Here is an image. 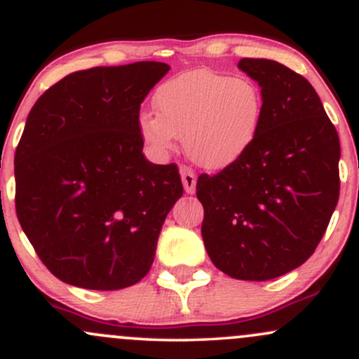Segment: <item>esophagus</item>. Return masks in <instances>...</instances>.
I'll return each mask as SVG.
<instances>
[{"instance_id": "esophagus-1", "label": "esophagus", "mask_w": 359, "mask_h": 359, "mask_svg": "<svg viewBox=\"0 0 359 359\" xmlns=\"http://www.w3.org/2000/svg\"><path fill=\"white\" fill-rule=\"evenodd\" d=\"M180 177H182L184 189H186L187 194H194L196 192V173L192 172V168H189L187 165H182L180 167Z\"/></svg>"}]
</instances>
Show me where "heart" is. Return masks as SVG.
I'll return each mask as SVG.
<instances>
[{
	"label": "heart",
	"mask_w": 359,
	"mask_h": 359,
	"mask_svg": "<svg viewBox=\"0 0 359 359\" xmlns=\"http://www.w3.org/2000/svg\"><path fill=\"white\" fill-rule=\"evenodd\" d=\"M156 117L143 114L140 135L165 156L184 137L189 158L208 170L230 167L252 147L264 114L261 86L245 76L194 69L170 78L153 97Z\"/></svg>",
	"instance_id": "obj_1"
}]
</instances>
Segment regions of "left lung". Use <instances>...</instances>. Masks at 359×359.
Returning a JSON list of instances; mask_svg holds the SVG:
<instances>
[{
    "instance_id": "8db88e82",
    "label": "left lung",
    "mask_w": 359,
    "mask_h": 359,
    "mask_svg": "<svg viewBox=\"0 0 359 359\" xmlns=\"http://www.w3.org/2000/svg\"><path fill=\"white\" fill-rule=\"evenodd\" d=\"M238 68L264 95L261 129L235 163L201 173L208 255L224 274L267 281L317 249L339 199V136L306 78L271 59Z\"/></svg>"
}]
</instances>
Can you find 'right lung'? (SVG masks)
<instances>
[{"mask_svg": "<svg viewBox=\"0 0 359 359\" xmlns=\"http://www.w3.org/2000/svg\"><path fill=\"white\" fill-rule=\"evenodd\" d=\"M170 66L76 71L35 102L15 151V208L39 259L85 290L148 274L161 224L184 194L175 163L143 155L140 107Z\"/></svg>", "mask_w": 359, "mask_h": 359, "instance_id": "right-lung-1", "label": "right lung"}]
</instances>
